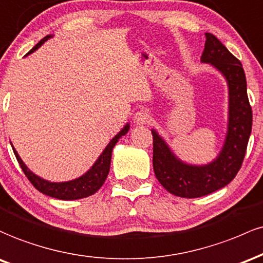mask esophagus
<instances>
[{"mask_svg":"<svg viewBox=\"0 0 263 263\" xmlns=\"http://www.w3.org/2000/svg\"><path fill=\"white\" fill-rule=\"evenodd\" d=\"M133 120H134V124H137V125H144V124L150 123V120H152V116H150V113L147 110L141 109V110H138L137 113L134 114Z\"/></svg>","mask_w":263,"mask_h":263,"instance_id":"1","label":"esophagus"}]
</instances>
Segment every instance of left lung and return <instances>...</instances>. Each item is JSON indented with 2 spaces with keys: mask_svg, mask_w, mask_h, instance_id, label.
<instances>
[{
  "mask_svg": "<svg viewBox=\"0 0 263 263\" xmlns=\"http://www.w3.org/2000/svg\"><path fill=\"white\" fill-rule=\"evenodd\" d=\"M205 37L201 62L216 68L229 87L227 133L219 155L205 165L184 163L174 154L164 138L152 129L156 179L170 194L186 199L209 195L234 180L242 165L252 129V109L242 64L214 34L205 33Z\"/></svg>",
  "mask_w": 263,
  "mask_h": 263,
  "instance_id": "8db88e82",
  "label": "left lung"
}]
</instances>
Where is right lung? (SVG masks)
<instances>
[{"instance_id": "1", "label": "right lung", "mask_w": 263, "mask_h": 263, "mask_svg": "<svg viewBox=\"0 0 263 263\" xmlns=\"http://www.w3.org/2000/svg\"><path fill=\"white\" fill-rule=\"evenodd\" d=\"M53 34H48L41 40L33 48L31 49L27 53L31 54L34 51H37L42 44L46 42L47 40L52 38ZM129 128L130 125L126 124L125 126L120 130L116 137L113 138L105 149L103 150L102 154L99 155V158L97 159L96 163L93 164V166L90 167L87 173L83 174L79 178L69 180V181H62V182H53V181H48V180L41 178V176L36 175L34 173H32L31 170L28 169L27 165L22 161L21 156L18 155V153L16 152L12 144V149L14 155H16L17 161H18L20 166L22 167L23 173L25 175L27 176V179L31 181V184L33 185L34 187L37 189L38 191L44 194V195H48L51 197H54V199H60V200H78V199H83V197H88L93 194H96L97 191L102 187V185L104 184L105 179H107L108 174H109V169H110V160H111V153H113V147L116 146V144L118 143V140L125 135L126 133L129 132Z\"/></svg>"}]
</instances>
